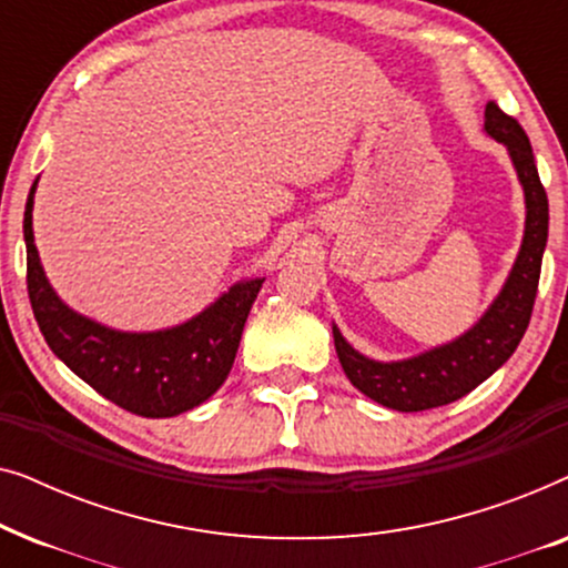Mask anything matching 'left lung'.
Wrapping results in <instances>:
<instances>
[{
  "mask_svg": "<svg viewBox=\"0 0 568 568\" xmlns=\"http://www.w3.org/2000/svg\"><path fill=\"white\" fill-rule=\"evenodd\" d=\"M484 131L507 146L525 193V235L507 282L486 313L460 336L408 359L377 362L348 344L333 323V341L346 377L379 406L414 414L447 406L494 375L515 354L530 323L548 243V196L535 168L530 139L496 103L486 105Z\"/></svg>",
  "mask_w": 568,
  "mask_h": 568,
  "instance_id": "8db88e82",
  "label": "left lung"
}]
</instances>
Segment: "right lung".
I'll return each instance as SVG.
<instances>
[{
  "label": "right lung",
  "mask_w": 568,
  "mask_h": 568,
  "mask_svg": "<svg viewBox=\"0 0 568 568\" xmlns=\"http://www.w3.org/2000/svg\"><path fill=\"white\" fill-rule=\"evenodd\" d=\"M30 189L22 220L28 294L51 352L115 406L146 418H170L201 406L220 390L235 362L247 313L263 278H243L199 315L162 331H115L77 313L49 284L33 237Z\"/></svg>",
  "instance_id": "obj_1"
}]
</instances>
